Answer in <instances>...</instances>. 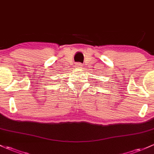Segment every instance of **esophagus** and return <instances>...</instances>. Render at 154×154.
<instances>
[{
	"label": "esophagus",
	"instance_id": "1",
	"mask_svg": "<svg viewBox=\"0 0 154 154\" xmlns=\"http://www.w3.org/2000/svg\"><path fill=\"white\" fill-rule=\"evenodd\" d=\"M76 65H77L78 67H82V64L81 63H78Z\"/></svg>",
	"mask_w": 154,
	"mask_h": 154
}]
</instances>
